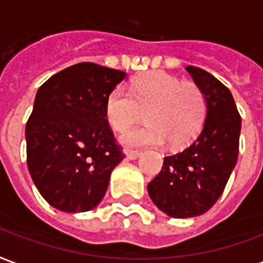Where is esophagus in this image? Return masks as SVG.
Here are the masks:
<instances>
[{"mask_svg":"<svg viewBox=\"0 0 263 263\" xmlns=\"http://www.w3.org/2000/svg\"><path fill=\"white\" fill-rule=\"evenodd\" d=\"M126 157L129 160H137L140 157V153L139 151H126Z\"/></svg>","mask_w":263,"mask_h":263,"instance_id":"34e87169","label":"esophagus"}]
</instances>
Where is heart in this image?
Masks as SVG:
<instances>
[{
    "instance_id": "obj_1",
    "label": "heart",
    "mask_w": 263,
    "mask_h": 263,
    "mask_svg": "<svg viewBox=\"0 0 263 263\" xmlns=\"http://www.w3.org/2000/svg\"><path fill=\"white\" fill-rule=\"evenodd\" d=\"M208 103L200 88L192 82L154 72L132 82L129 92L115 88L106 98L105 115L116 132H123L144 112L145 122L120 136L124 147L160 145L178 147L199 133Z\"/></svg>"
}]
</instances>
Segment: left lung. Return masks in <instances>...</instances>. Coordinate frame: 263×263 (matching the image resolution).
Here are the masks:
<instances>
[{
  "label": "left lung",
  "mask_w": 263,
  "mask_h": 263,
  "mask_svg": "<svg viewBox=\"0 0 263 263\" xmlns=\"http://www.w3.org/2000/svg\"><path fill=\"white\" fill-rule=\"evenodd\" d=\"M185 70L206 97L204 123L189 147L164 157L162 170L147 186L155 206L174 218L200 216L217 202L237 164L241 133L229 88L199 67Z\"/></svg>",
  "instance_id": "obj_1"
}]
</instances>
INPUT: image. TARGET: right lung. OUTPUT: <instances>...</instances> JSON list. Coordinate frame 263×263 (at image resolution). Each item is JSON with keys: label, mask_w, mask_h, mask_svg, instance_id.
<instances>
[{"label": "right lung", "mask_w": 263, "mask_h": 263, "mask_svg": "<svg viewBox=\"0 0 263 263\" xmlns=\"http://www.w3.org/2000/svg\"><path fill=\"white\" fill-rule=\"evenodd\" d=\"M126 72L80 63L39 88L26 123L28 168L40 195L67 213L97 208L124 155L105 115L110 92Z\"/></svg>", "instance_id": "1"}]
</instances>
